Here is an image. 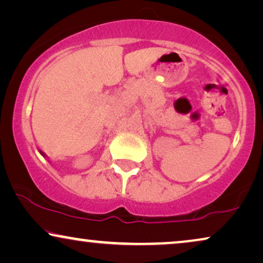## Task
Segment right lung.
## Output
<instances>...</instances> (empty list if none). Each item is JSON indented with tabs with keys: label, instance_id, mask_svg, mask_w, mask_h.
I'll list each match as a JSON object with an SVG mask.
<instances>
[{
	"label": "right lung",
	"instance_id": "obj_1",
	"mask_svg": "<svg viewBox=\"0 0 263 263\" xmlns=\"http://www.w3.org/2000/svg\"><path fill=\"white\" fill-rule=\"evenodd\" d=\"M39 153H41V154H42V156H43V157H44V158H46V154H45L44 152H42V151H41V149H39Z\"/></svg>",
	"mask_w": 263,
	"mask_h": 263
}]
</instances>
